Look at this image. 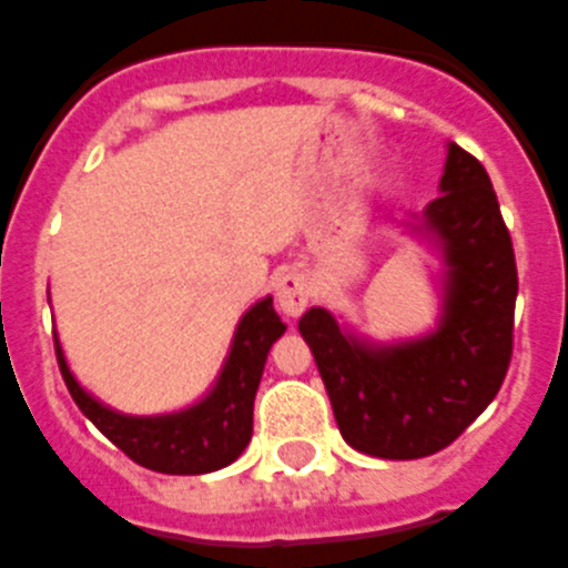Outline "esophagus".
<instances>
[{
  "mask_svg": "<svg viewBox=\"0 0 568 568\" xmlns=\"http://www.w3.org/2000/svg\"><path fill=\"white\" fill-rule=\"evenodd\" d=\"M274 294L280 313L288 315V318H297L306 310L310 297H313V285H310V276L303 271H285V274L276 276Z\"/></svg>",
  "mask_w": 568,
  "mask_h": 568,
  "instance_id": "34e87169",
  "label": "esophagus"
}]
</instances>
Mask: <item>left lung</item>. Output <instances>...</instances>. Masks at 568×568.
<instances>
[{
  "instance_id": "left-lung-1",
  "label": "left lung",
  "mask_w": 568,
  "mask_h": 568,
  "mask_svg": "<svg viewBox=\"0 0 568 568\" xmlns=\"http://www.w3.org/2000/svg\"><path fill=\"white\" fill-rule=\"evenodd\" d=\"M423 216L449 265L438 331L372 348L342 333L322 306L297 322L342 438L375 458H423L449 447L495 399L513 361V237L486 166L456 142L440 196Z\"/></svg>"
}]
</instances>
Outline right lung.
Returning <instances> with one entry per match:
<instances>
[{"mask_svg": "<svg viewBox=\"0 0 568 568\" xmlns=\"http://www.w3.org/2000/svg\"><path fill=\"white\" fill-rule=\"evenodd\" d=\"M285 324L274 313V301L265 297L241 318L229 361L216 387L205 399L181 414L166 417H124L92 399L64 363L55 339V361L68 384V393L85 417L101 428L136 465L158 474H211L232 465L253 438V402L271 345L283 336Z\"/></svg>", "mask_w": 568, "mask_h": 568, "instance_id": "1", "label": "right lung"}]
</instances>
